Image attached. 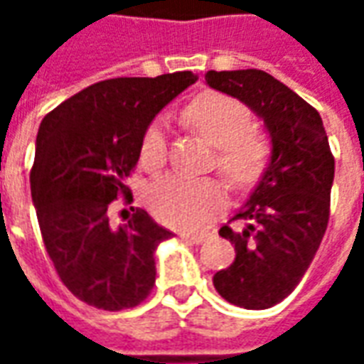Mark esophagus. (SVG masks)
Listing matches in <instances>:
<instances>
[{
    "label": "esophagus",
    "mask_w": 364,
    "mask_h": 364,
    "mask_svg": "<svg viewBox=\"0 0 364 364\" xmlns=\"http://www.w3.org/2000/svg\"><path fill=\"white\" fill-rule=\"evenodd\" d=\"M181 237L185 242H189V244H203L208 236H206V234H185V232H183Z\"/></svg>",
    "instance_id": "esophagus-1"
}]
</instances>
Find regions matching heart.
Segmentation results:
<instances>
[{
	"label": "heart",
	"instance_id": "obj_1",
	"mask_svg": "<svg viewBox=\"0 0 364 364\" xmlns=\"http://www.w3.org/2000/svg\"><path fill=\"white\" fill-rule=\"evenodd\" d=\"M187 119L216 146V166L234 187H244L259 175L267 159L269 142L259 128L253 127V114L244 103L218 91H206L191 101ZM166 156V124L156 120L144 132L140 161L148 169H158ZM224 198L226 189L220 179L179 173L151 183L146 193V203L158 220L185 230L203 228L220 210Z\"/></svg>",
	"mask_w": 364,
	"mask_h": 364
}]
</instances>
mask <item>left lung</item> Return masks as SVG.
Masks as SVG:
<instances>
[{"label": "left lung", "instance_id": "1", "mask_svg": "<svg viewBox=\"0 0 364 364\" xmlns=\"http://www.w3.org/2000/svg\"><path fill=\"white\" fill-rule=\"evenodd\" d=\"M205 80L257 112L273 142L259 185L218 232L234 244L236 259L213 279L230 304L265 310L296 289L320 247L336 159L320 112L271 74L210 70ZM232 221L242 226L232 229Z\"/></svg>", "mask_w": 364, "mask_h": 364}]
</instances>
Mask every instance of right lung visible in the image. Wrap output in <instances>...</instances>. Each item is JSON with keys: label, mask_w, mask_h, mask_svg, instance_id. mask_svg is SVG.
<instances>
[{"label": "right lung", "mask_w": 364, "mask_h": 364, "mask_svg": "<svg viewBox=\"0 0 364 364\" xmlns=\"http://www.w3.org/2000/svg\"><path fill=\"white\" fill-rule=\"evenodd\" d=\"M197 82L193 72L114 77L93 83L41 122L31 195L48 257L60 281L85 304L119 312L144 302L156 284L154 253L171 232L130 205L127 179L154 117Z\"/></svg>", "instance_id": "1"}]
</instances>
